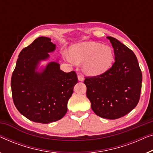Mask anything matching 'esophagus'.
I'll list each match as a JSON object with an SVG mask.
<instances>
[{
    "instance_id": "1",
    "label": "esophagus",
    "mask_w": 153,
    "mask_h": 153,
    "mask_svg": "<svg viewBox=\"0 0 153 153\" xmlns=\"http://www.w3.org/2000/svg\"><path fill=\"white\" fill-rule=\"evenodd\" d=\"M78 79H79V81H83L84 80V76H83V75L81 74H79V75H78Z\"/></svg>"
}]
</instances>
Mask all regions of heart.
Segmentation results:
<instances>
[{
  "label": "heart",
  "mask_w": 153,
  "mask_h": 153,
  "mask_svg": "<svg viewBox=\"0 0 153 153\" xmlns=\"http://www.w3.org/2000/svg\"><path fill=\"white\" fill-rule=\"evenodd\" d=\"M70 56H63L68 61L83 63V70L88 74L99 75L109 69L113 61L112 48L95 42H84L70 47Z\"/></svg>",
  "instance_id": "obj_1"
}]
</instances>
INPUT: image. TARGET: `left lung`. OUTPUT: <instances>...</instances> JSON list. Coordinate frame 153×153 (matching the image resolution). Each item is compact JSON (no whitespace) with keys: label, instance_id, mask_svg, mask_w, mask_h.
I'll return each instance as SVG.
<instances>
[{"label":"left lung","instance_id":"obj_1","mask_svg":"<svg viewBox=\"0 0 153 153\" xmlns=\"http://www.w3.org/2000/svg\"><path fill=\"white\" fill-rule=\"evenodd\" d=\"M114 48L112 67L98 76L85 77L86 95L95 114L116 119L125 116L139 101L142 73L132 51L118 40L108 36Z\"/></svg>","mask_w":153,"mask_h":153}]
</instances>
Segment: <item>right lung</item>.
<instances>
[{
  "label": "right lung",
  "instance_id": "right-lung-1",
  "mask_svg": "<svg viewBox=\"0 0 153 153\" xmlns=\"http://www.w3.org/2000/svg\"><path fill=\"white\" fill-rule=\"evenodd\" d=\"M55 49L50 38L35 39L20 52L12 76L14 105L20 113L34 122L49 123L63 118L78 81L76 72H64L57 62H50L41 72L37 71L40 61L49 58L48 53Z\"/></svg>",
  "mask_w": 153,
  "mask_h": 153
}]
</instances>
